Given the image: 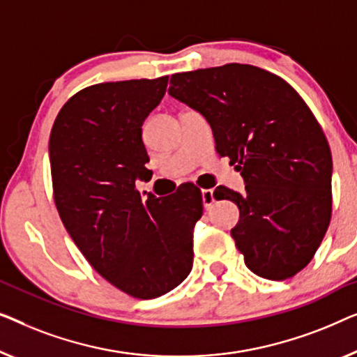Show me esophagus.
Masks as SVG:
<instances>
[{"label":"esophagus","instance_id":"1","mask_svg":"<svg viewBox=\"0 0 357 357\" xmlns=\"http://www.w3.org/2000/svg\"><path fill=\"white\" fill-rule=\"evenodd\" d=\"M202 202L205 208H210L215 202L213 199V190L212 189H204L202 190Z\"/></svg>","mask_w":357,"mask_h":357}]
</instances>
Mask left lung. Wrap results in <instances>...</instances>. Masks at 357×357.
I'll use <instances>...</instances> for the list:
<instances>
[{
    "label": "left lung",
    "mask_w": 357,
    "mask_h": 357,
    "mask_svg": "<svg viewBox=\"0 0 357 357\" xmlns=\"http://www.w3.org/2000/svg\"><path fill=\"white\" fill-rule=\"evenodd\" d=\"M168 93L207 118L215 150L244 178L245 192L218 185L239 222L231 229L250 272L288 280L317 252L331 218V152L291 85L265 69L229 63L173 74Z\"/></svg>",
    "instance_id": "obj_1"
}]
</instances>
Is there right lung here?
I'll return each mask as SVG.
<instances>
[{
	"mask_svg": "<svg viewBox=\"0 0 357 357\" xmlns=\"http://www.w3.org/2000/svg\"><path fill=\"white\" fill-rule=\"evenodd\" d=\"M167 85L168 76L90 85L64 103L50 134L64 228L105 280L137 299L167 294L190 273L192 229L204 213L192 183L158 199L135 189L152 176L142 124Z\"/></svg>",
	"mask_w": 357,
	"mask_h": 357,
	"instance_id": "1",
	"label": "right lung"
}]
</instances>
